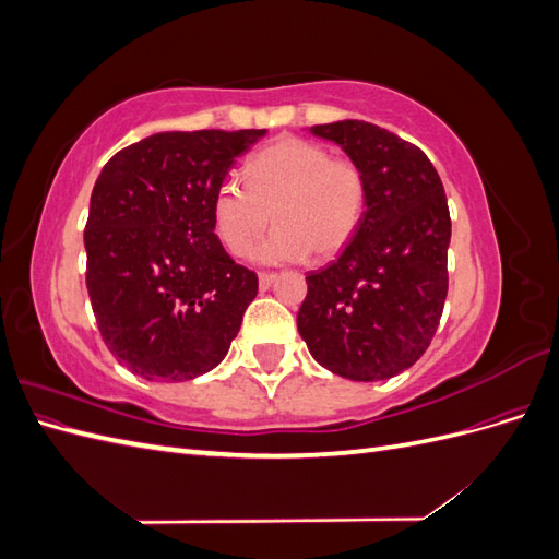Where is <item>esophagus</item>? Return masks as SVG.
Here are the masks:
<instances>
[{"instance_id":"esophagus-1","label":"esophagus","mask_w":559,"mask_h":559,"mask_svg":"<svg viewBox=\"0 0 559 559\" xmlns=\"http://www.w3.org/2000/svg\"><path fill=\"white\" fill-rule=\"evenodd\" d=\"M275 280H277L275 273H261V275H259V286H261V289H270V286H273Z\"/></svg>"}]
</instances>
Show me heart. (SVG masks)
Returning a JSON list of instances; mask_svg holds the SVG:
<instances>
[{"mask_svg":"<svg viewBox=\"0 0 559 559\" xmlns=\"http://www.w3.org/2000/svg\"><path fill=\"white\" fill-rule=\"evenodd\" d=\"M366 202L368 183L357 163L289 134L249 160L247 181L228 177L218 183L212 216L224 247L245 253L273 214L277 226L251 249V259L296 263L312 251L317 259L343 251L364 222Z\"/></svg>","mask_w":559,"mask_h":559,"instance_id":"heart-1","label":"heart"}]
</instances>
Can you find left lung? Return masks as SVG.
<instances>
[{
    "label": "left lung",
    "instance_id": "obj_1",
    "mask_svg": "<svg viewBox=\"0 0 559 559\" xmlns=\"http://www.w3.org/2000/svg\"><path fill=\"white\" fill-rule=\"evenodd\" d=\"M310 132L361 167L368 202L341 257L306 277L298 333L335 376L394 378L427 352L445 306L452 226L441 177L425 151L380 126L337 121Z\"/></svg>",
    "mask_w": 559,
    "mask_h": 559
}]
</instances>
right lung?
<instances>
[{
	"instance_id": "1",
	"label": "right lung",
	"mask_w": 559,
	"mask_h": 559,
	"mask_svg": "<svg viewBox=\"0 0 559 559\" xmlns=\"http://www.w3.org/2000/svg\"><path fill=\"white\" fill-rule=\"evenodd\" d=\"M265 130L158 132L103 167L91 195L86 286L105 345L151 382L224 361L259 277L214 233L212 202Z\"/></svg>"
}]
</instances>
